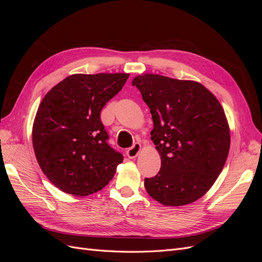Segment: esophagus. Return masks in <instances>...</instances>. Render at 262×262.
Returning <instances> with one entry per match:
<instances>
[{
	"instance_id": "esophagus-1",
	"label": "esophagus",
	"mask_w": 262,
	"mask_h": 262,
	"mask_svg": "<svg viewBox=\"0 0 262 262\" xmlns=\"http://www.w3.org/2000/svg\"><path fill=\"white\" fill-rule=\"evenodd\" d=\"M141 150V144L136 143L132 147H130L128 150H126V155H128L129 158H136Z\"/></svg>"
}]
</instances>
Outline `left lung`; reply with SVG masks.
I'll return each mask as SVG.
<instances>
[{
    "mask_svg": "<svg viewBox=\"0 0 262 262\" xmlns=\"http://www.w3.org/2000/svg\"><path fill=\"white\" fill-rule=\"evenodd\" d=\"M152 114L150 139L162 165L144 179L147 193L168 207L192 203L207 193L223 169L231 136L220 101L194 81L160 74L133 78Z\"/></svg>",
    "mask_w": 262,
    "mask_h": 262,
    "instance_id": "obj_1",
    "label": "left lung"
}]
</instances>
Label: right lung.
<instances>
[{
    "mask_svg": "<svg viewBox=\"0 0 262 262\" xmlns=\"http://www.w3.org/2000/svg\"><path fill=\"white\" fill-rule=\"evenodd\" d=\"M128 77L72 74L41 100L33 125L34 150L42 172L61 191L89 195L114 178L123 156L108 145L100 112Z\"/></svg>",
    "mask_w": 262,
    "mask_h": 262,
    "instance_id": "add662e5",
    "label": "right lung"
}]
</instances>
